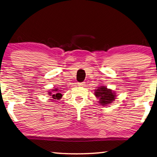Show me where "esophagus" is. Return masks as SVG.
<instances>
[{"label":"esophagus","mask_w":157,"mask_h":157,"mask_svg":"<svg viewBox=\"0 0 157 157\" xmlns=\"http://www.w3.org/2000/svg\"><path fill=\"white\" fill-rule=\"evenodd\" d=\"M78 85L80 86H85V82H81V83H78Z\"/></svg>","instance_id":"34e87169"}]
</instances>
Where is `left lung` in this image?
<instances>
[{
	"label": "left lung",
	"mask_w": 157,
	"mask_h": 157,
	"mask_svg": "<svg viewBox=\"0 0 157 157\" xmlns=\"http://www.w3.org/2000/svg\"><path fill=\"white\" fill-rule=\"evenodd\" d=\"M95 96L99 99L98 103L100 105L103 107L107 106L108 105L112 103L113 101L115 100L116 98V92L112 89H108L106 86L100 85L94 91Z\"/></svg>",
	"instance_id": "8db88e82"
}]
</instances>
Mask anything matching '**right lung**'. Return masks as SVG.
Masks as SVG:
<instances>
[{"label":"right lung","instance_id":"obj_1","mask_svg":"<svg viewBox=\"0 0 157 157\" xmlns=\"http://www.w3.org/2000/svg\"><path fill=\"white\" fill-rule=\"evenodd\" d=\"M48 95H50V98L52 99H50V100H52L51 102H56L57 100H59L62 98V90L59 89L58 88L52 89V91H48Z\"/></svg>","mask_w":157,"mask_h":157}]
</instances>
